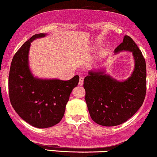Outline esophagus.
Returning <instances> with one entry per match:
<instances>
[{"mask_svg": "<svg viewBox=\"0 0 157 157\" xmlns=\"http://www.w3.org/2000/svg\"><path fill=\"white\" fill-rule=\"evenodd\" d=\"M83 81H84V79H83V77H80V80H79V85H83Z\"/></svg>", "mask_w": 157, "mask_h": 157, "instance_id": "34e87169", "label": "esophagus"}]
</instances>
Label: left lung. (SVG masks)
Returning a JSON list of instances; mask_svg holds the SVG:
<instances>
[{
  "mask_svg": "<svg viewBox=\"0 0 157 157\" xmlns=\"http://www.w3.org/2000/svg\"><path fill=\"white\" fill-rule=\"evenodd\" d=\"M131 51L135 69L131 77L118 82L101 72H89L85 77V101L90 117L98 124L116 126L128 121L142 106L146 93V61L131 37L125 35L115 52Z\"/></svg>",
  "mask_w": 157,
  "mask_h": 157,
  "instance_id": "8db88e82",
  "label": "left lung"
}]
</instances>
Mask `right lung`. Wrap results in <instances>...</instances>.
I'll return each instance as SVG.
<instances>
[{"instance_id": "1", "label": "right lung", "mask_w": 157, "mask_h": 157, "mask_svg": "<svg viewBox=\"0 0 157 157\" xmlns=\"http://www.w3.org/2000/svg\"><path fill=\"white\" fill-rule=\"evenodd\" d=\"M43 33L33 35L13 56L9 76V94L13 109L32 126L47 128L61 120L73 88L78 85L76 75L69 80L35 78L28 67L31 42Z\"/></svg>"}]
</instances>
